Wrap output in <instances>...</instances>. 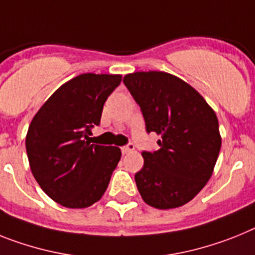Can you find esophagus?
Instances as JSON below:
<instances>
[{
    "mask_svg": "<svg viewBox=\"0 0 255 255\" xmlns=\"http://www.w3.org/2000/svg\"><path fill=\"white\" fill-rule=\"evenodd\" d=\"M135 149V147H134V144L132 143H129V144L124 145V147H121V151H123L124 154H128L130 153V152H132Z\"/></svg>",
    "mask_w": 255,
    "mask_h": 255,
    "instance_id": "34e87169",
    "label": "esophagus"
}]
</instances>
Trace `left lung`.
<instances>
[{
    "instance_id": "obj_1",
    "label": "left lung",
    "mask_w": 255,
    "mask_h": 255,
    "mask_svg": "<svg viewBox=\"0 0 255 255\" xmlns=\"http://www.w3.org/2000/svg\"><path fill=\"white\" fill-rule=\"evenodd\" d=\"M124 84L142 110L147 131L161 136L160 149L142 152L139 193L156 209L179 208L212 177L222 144L217 115L199 91L166 72H134Z\"/></svg>"
}]
</instances>
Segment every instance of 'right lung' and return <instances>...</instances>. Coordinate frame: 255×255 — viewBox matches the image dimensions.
I'll use <instances>...</instances> for the list:
<instances>
[{"mask_svg": "<svg viewBox=\"0 0 255 255\" xmlns=\"http://www.w3.org/2000/svg\"><path fill=\"white\" fill-rule=\"evenodd\" d=\"M121 75L84 73L63 84L34 115L27 136L34 179L62 206L84 209L102 199L121 158V149L91 144L107 98Z\"/></svg>", "mask_w": 255, "mask_h": 255, "instance_id": "obj_1", "label": "right lung"}]
</instances>
